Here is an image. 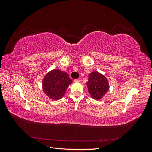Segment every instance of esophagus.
<instances>
[{
  "mask_svg": "<svg viewBox=\"0 0 152 152\" xmlns=\"http://www.w3.org/2000/svg\"><path fill=\"white\" fill-rule=\"evenodd\" d=\"M74 82H80V79H75Z\"/></svg>",
  "mask_w": 152,
  "mask_h": 152,
  "instance_id": "1",
  "label": "esophagus"
}]
</instances>
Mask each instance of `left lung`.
I'll use <instances>...</instances> for the list:
<instances>
[{"mask_svg": "<svg viewBox=\"0 0 152 152\" xmlns=\"http://www.w3.org/2000/svg\"><path fill=\"white\" fill-rule=\"evenodd\" d=\"M86 85L91 97L97 100L103 97L110 87L107 77L98 71L89 73Z\"/></svg>", "mask_w": 152, "mask_h": 152, "instance_id": "left-lung-1", "label": "left lung"}]
</instances>
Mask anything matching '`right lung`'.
<instances>
[{
	"label": "right lung",
	"mask_w": 152,
	"mask_h": 152,
	"mask_svg": "<svg viewBox=\"0 0 152 152\" xmlns=\"http://www.w3.org/2000/svg\"><path fill=\"white\" fill-rule=\"evenodd\" d=\"M72 83L68 73L58 69L47 73L42 79V89L45 94L53 100L61 99L67 87Z\"/></svg>",
	"instance_id": "right-lung-1"
}]
</instances>
